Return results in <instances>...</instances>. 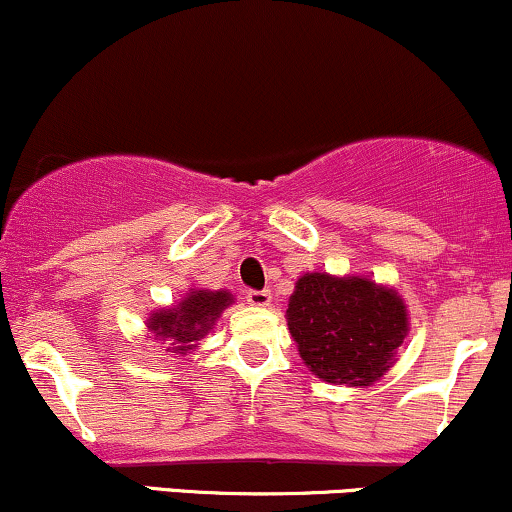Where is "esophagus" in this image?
<instances>
[{
  "mask_svg": "<svg viewBox=\"0 0 512 512\" xmlns=\"http://www.w3.org/2000/svg\"><path fill=\"white\" fill-rule=\"evenodd\" d=\"M245 298H248V303L255 307L272 305V291H248L245 293Z\"/></svg>",
  "mask_w": 512,
  "mask_h": 512,
  "instance_id": "1",
  "label": "esophagus"
}]
</instances>
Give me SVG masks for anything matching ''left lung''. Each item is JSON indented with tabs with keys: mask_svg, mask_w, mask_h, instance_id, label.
Returning <instances> with one entry per match:
<instances>
[{
	"mask_svg": "<svg viewBox=\"0 0 512 512\" xmlns=\"http://www.w3.org/2000/svg\"><path fill=\"white\" fill-rule=\"evenodd\" d=\"M286 319L312 374L360 389L389 372L410 329L408 310L393 288L326 272L300 276Z\"/></svg>",
	"mask_w": 512,
	"mask_h": 512,
	"instance_id": "8db88e82",
	"label": "left lung"
}]
</instances>
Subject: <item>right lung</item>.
Listing matches in <instances>:
<instances>
[{
  "label": "right lung",
  "instance_id": "add662e5",
  "mask_svg": "<svg viewBox=\"0 0 512 512\" xmlns=\"http://www.w3.org/2000/svg\"><path fill=\"white\" fill-rule=\"evenodd\" d=\"M231 303L233 295L229 291L190 288L178 305L152 312L147 319V329L155 334L157 341H166L169 353L186 355L197 348L200 338L214 329V322Z\"/></svg>",
  "mask_w": 512,
  "mask_h": 512
}]
</instances>
